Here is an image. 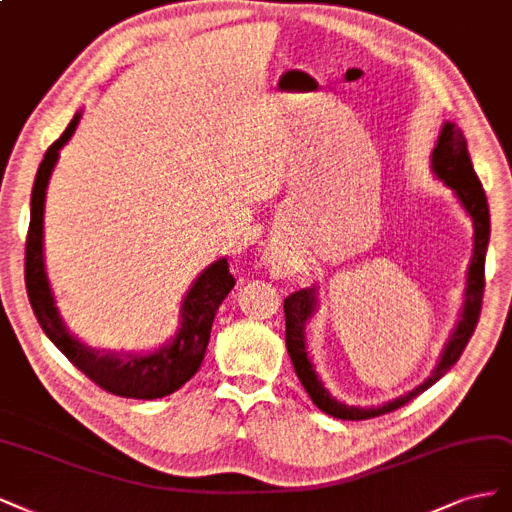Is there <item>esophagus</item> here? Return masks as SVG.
Segmentation results:
<instances>
[{
  "label": "esophagus",
  "mask_w": 512,
  "mask_h": 512,
  "mask_svg": "<svg viewBox=\"0 0 512 512\" xmlns=\"http://www.w3.org/2000/svg\"><path fill=\"white\" fill-rule=\"evenodd\" d=\"M266 261L270 263V266H272V268H278V266H280V263H283V261H280V259H278L276 255H268V257H266Z\"/></svg>",
  "instance_id": "esophagus-1"
}]
</instances>
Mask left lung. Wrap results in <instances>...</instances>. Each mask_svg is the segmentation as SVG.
I'll return each instance as SVG.
<instances>
[{
    "instance_id": "left-lung-1",
    "label": "left lung",
    "mask_w": 512,
    "mask_h": 512,
    "mask_svg": "<svg viewBox=\"0 0 512 512\" xmlns=\"http://www.w3.org/2000/svg\"><path fill=\"white\" fill-rule=\"evenodd\" d=\"M432 172L438 180L447 185L455 197L459 200L461 208L468 212L474 225V251L468 266V280H466V300L464 308H461L459 321L453 329V334L444 346V351L438 359V366L432 370V374L412 391L400 395L391 402H385L383 406H346L344 402H338L332 398L319 378L315 366L306 353V321L317 312V287H308L291 293L285 300V340L287 351L293 361L295 374H298L300 383L304 385L310 400L315 402L317 408H321L325 415H332L336 419L344 421H364L372 417L387 415V412L408 404L412 398H417L419 393L430 389L436 381L447 374L457 359L464 353L468 340L472 338L478 317H481V304H483V291H485V255L489 244V206L487 197L483 191L481 180H478L472 159L468 155V144L461 131L455 127V123H444L440 129V136L436 142V148L432 153Z\"/></svg>"
}]
</instances>
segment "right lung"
<instances>
[{
  "mask_svg": "<svg viewBox=\"0 0 512 512\" xmlns=\"http://www.w3.org/2000/svg\"><path fill=\"white\" fill-rule=\"evenodd\" d=\"M80 112L74 114L63 134L48 146L31 191V219L25 242V285L34 315L57 349L91 381L108 393L134 400H155L183 387L200 370L210 340L212 321L236 280L227 259H219L195 278L180 306V327L174 338L151 353H110L89 349L63 325L55 306L53 289L44 270V200L59 151L70 142Z\"/></svg>",
  "mask_w": 512,
  "mask_h": 512,
  "instance_id": "right-lung-1",
  "label": "right lung"
}]
</instances>
